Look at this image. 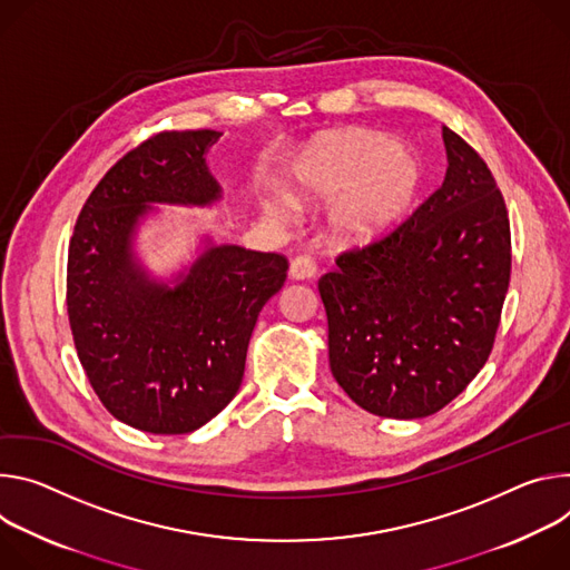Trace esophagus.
<instances>
[{
    "mask_svg": "<svg viewBox=\"0 0 570 570\" xmlns=\"http://www.w3.org/2000/svg\"><path fill=\"white\" fill-rule=\"evenodd\" d=\"M314 274H317V265H314V261H309L305 256L294 258L289 265V278H294V281H309Z\"/></svg>",
    "mask_w": 570,
    "mask_h": 570,
    "instance_id": "esophagus-1",
    "label": "esophagus"
}]
</instances>
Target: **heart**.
Segmentation results:
<instances>
[{
	"label": "heart",
	"instance_id": "1",
	"mask_svg": "<svg viewBox=\"0 0 570 570\" xmlns=\"http://www.w3.org/2000/svg\"><path fill=\"white\" fill-rule=\"evenodd\" d=\"M419 178L416 156L373 131L314 138L294 171L296 193L305 199H326L344 189L326 217L328 235L340 246H368L396 230L414 202ZM265 210L285 217L283 202H265Z\"/></svg>",
	"mask_w": 570,
	"mask_h": 570
}]
</instances>
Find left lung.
Wrapping results in <instances>:
<instances>
[{"label": "left lung", "mask_w": 570, "mask_h": 570, "mask_svg": "<svg viewBox=\"0 0 570 570\" xmlns=\"http://www.w3.org/2000/svg\"><path fill=\"white\" fill-rule=\"evenodd\" d=\"M436 193L385 239L342 253L322 276L328 357L362 410L421 419L484 366L510 287L504 199L487 163L449 126Z\"/></svg>", "instance_id": "left-lung-1"}]
</instances>
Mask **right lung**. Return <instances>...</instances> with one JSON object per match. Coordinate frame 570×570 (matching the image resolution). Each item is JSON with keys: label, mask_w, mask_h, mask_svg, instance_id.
Returning <instances> with one entry per match:
<instances>
[{"label": "right lung", "mask_w": 570, "mask_h": 570, "mask_svg": "<svg viewBox=\"0 0 570 570\" xmlns=\"http://www.w3.org/2000/svg\"><path fill=\"white\" fill-rule=\"evenodd\" d=\"M219 136L165 131L126 154L92 189L70 242L68 314L81 366L104 407L142 432H193L235 399L258 314L287 278L278 253L210 237L169 281L138 258L154 204L222 199L206 163Z\"/></svg>", "instance_id": "obj_1"}]
</instances>
